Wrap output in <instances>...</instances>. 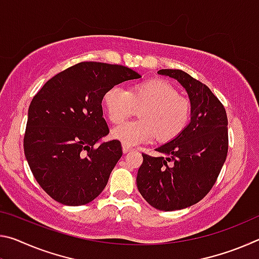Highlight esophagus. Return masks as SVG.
Returning a JSON list of instances; mask_svg holds the SVG:
<instances>
[{
    "instance_id": "34e87169",
    "label": "esophagus",
    "mask_w": 259,
    "mask_h": 259,
    "mask_svg": "<svg viewBox=\"0 0 259 259\" xmlns=\"http://www.w3.org/2000/svg\"><path fill=\"white\" fill-rule=\"evenodd\" d=\"M122 151H123V153H128L131 151V147L125 145V144H122Z\"/></svg>"
}]
</instances>
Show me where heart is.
Instances as JSON below:
<instances>
[{
    "label": "heart",
    "mask_w": 259,
    "mask_h": 259,
    "mask_svg": "<svg viewBox=\"0 0 259 259\" xmlns=\"http://www.w3.org/2000/svg\"><path fill=\"white\" fill-rule=\"evenodd\" d=\"M103 104L114 123L133 115L136 107H143L139 112L142 120L125 122L112 131L114 138L128 146L150 142L155 136L160 142H169L182 134L190 120L188 100L163 78L138 83L129 91L114 85L104 94Z\"/></svg>",
    "instance_id": "heart-1"
}]
</instances>
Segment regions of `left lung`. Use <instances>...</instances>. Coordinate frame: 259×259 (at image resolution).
<instances>
[{
	"label": "left lung",
	"mask_w": 259,
	"mask_h": 259,
	"mask_svg": "<svg viewBox=\"0 0 259 259\" xmlns=\"http://www.w3.org/2000/svg\"><path fill=\"white\" fill-rule=\"evenodd\" d=\"M177 80L191 102V122L157 147L161 156L143 154L137 187L155 209L172 211L198 203L216 183L229 151L227 115L209 88L181 69H160Z\"/></svg>",
	"instance_id": "8db88e82"
}]
</instances>
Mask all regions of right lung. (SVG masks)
Instances as JSON below:
<instances>
[{"label":"right lung","mask_w":259,"mask_h":259,"mask_svg":"<svg viewBox=\"0 0 259 259\" xmlns=\"http://www.w3.org/2000/svg\"><path fill=\"white\" fill-rule=\"evenodd\" d=\"M142 77L122 65L83 61L50 78L28 108L24 151L36 182L65 205H83L103 192L122 156L119 140L95 147L109 130L106 90Z\"/></svg>","instance_id":"right-lung-1"}]
</instances>
